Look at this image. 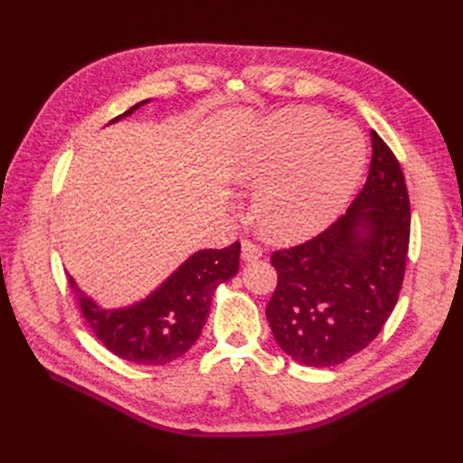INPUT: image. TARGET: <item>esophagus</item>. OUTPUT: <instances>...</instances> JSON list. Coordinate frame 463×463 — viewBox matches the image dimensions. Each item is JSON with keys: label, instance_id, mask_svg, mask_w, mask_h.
Segmentation results:
<instances>
[{"label": "esophagus", "instance_id": "34e87169", "mask_svg": "<svg viewBox=\"0 0 463 463\" xmlns=\"http://www.w3.org/2000/svg\"><path fill=\"white\" fill-rule=\"evenodd\" d=\"M262 257V249L259 245H255L253 241L245 240L241 243V259L243 262H253V260H259Z\"/></svg>", "mask_w": 463, "mask_h": 463}]
</instances>
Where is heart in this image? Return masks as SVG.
I'll use <instances>...</instances> for the list:
<instances>
[{
	"label": "heart",
	"mask_w": 463,
	"mask_h": 463,
	"mask_svg": "<svg viewBox=\"0 0 463 463\" xmlns=\"http://www.w3.org/2000/svg\"><path fill=\"white\" fill-rule=\"evenodd\" d=\"M365 141L354 125L307 108L266 119L237 150L230 175L257 189L253 218L278 243L309 240L338 216L357 185Z\"/></svg>",
	"instance_id": "b5f03b06"
}]
</instances>
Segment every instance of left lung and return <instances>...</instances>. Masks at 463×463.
I'll return each mask as SVG.
<instances>
[{"label": "left lung", "instance_id": "1", "mask_svg": "<svg viewBox=\"0 0 463 463\" xmlns=\"http://www.w3.org/2000/svg\"><path fill=\"white\" fill-rule=\"evenodd\" d=\"M367 184L328 230L276 250L266 318L307 367H334L367 347L394 311L410 245V197L394 152L371 131Z\"/></svg>", "mask_w": 463, "mask_h": 463}]
</instances>
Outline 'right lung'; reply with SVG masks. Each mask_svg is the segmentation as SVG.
Listing matches in <instances>:
<instances>
[{
	"mask_svg": "<svg viewBox=\"0 0 463 463\" xmlns=\"http://www.w3.org/2000/svg\"><path fill=\"white\" fill-rule=\"evenodd\" d=\"M148 102L135 104L109 123L131 116ZM240 241L226 249L197 250L150 296L119 309H102L73 276H69V284L82 317L106 349L137 365H165L199 340L214 289L240 270Z\"/></svg>",
	"mask_w": 463,
	"mask_h": 463,
	"instance_id": "add662e5",
	"label": "right lung"
}]
</instances>
